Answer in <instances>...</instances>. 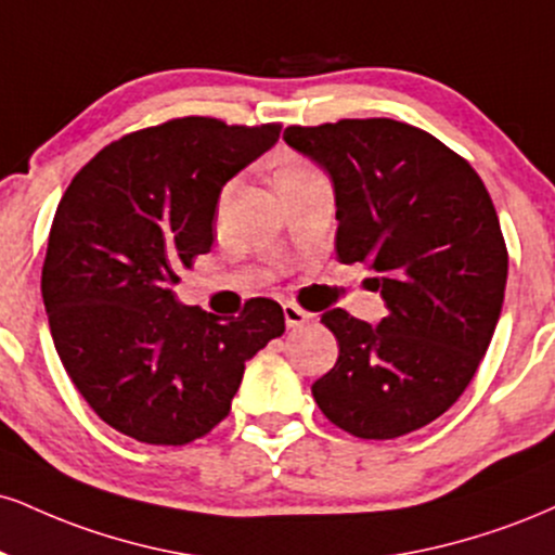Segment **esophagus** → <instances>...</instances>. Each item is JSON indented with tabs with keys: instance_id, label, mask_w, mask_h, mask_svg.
I'll list each match as a JSON object with an SVG mask.
<instances>
[{
	"instance_id": "1",
	"label": "esophagus",
	"mask_w": 555,
	"mask_h": 555,
	"mask_svg": "<svg viewBox=\"0 0 555 555\" xmlns=\"http://www.w3.org/2000/svg\"><path fill=\"white\" fill-rule=\"evenodd\" d=\"M284 320L286 328H302L305 323H310L312 312H307L302 305L297 302H284Z\"/></svg>"
}]
</instances>
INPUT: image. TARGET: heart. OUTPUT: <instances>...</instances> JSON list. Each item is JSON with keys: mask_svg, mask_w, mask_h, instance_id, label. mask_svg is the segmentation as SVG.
I'll return each instance as SVG.
<instances>
[{"mask_svg": "<svg viewBox=\"0 0 555 555\" xmlns=\"http://www.w3.org/2000/svg\"><path fill=\"white\" fill-rule=\"evenodd\" d=\"M302 170H310V165L302 163V159L292 157V159H286V163L282 165V170H279V176H286V172H302Z\"/></svg>", "mask_w": 555, "mask_h": 555, "instance_id": "b5f03b06", "label": "heart"}]
</instances>
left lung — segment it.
<instances>
[{
	"label": "left lung",
	"instance_id": "obj_1",
	"mask_svg": "<svg viewBox=\"0 0 555 555\" xmlns=\"http://www.w3.org/2000/svg\"><path fill=\"white\" fill-rule=\"evenodd\" d=\"M336 189V253L370 263L385 299L377 328L328 310L320 323L338 362L312 398L359 439H396L431 424L463 396L504 302L506 243L483 180L465 157L392 118L286 126Z\"/></svg>",
	"mask_w": 555,
	"mask_h": 555
}]
</instances>
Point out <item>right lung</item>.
Segmentation results:
<instances>
[{"label": "right lung", "instance_id": "obj_1", "mask_svg": "<svg viewBox=\"0 0 555 555\" xmlns=\"http://www.w3.org/2000/svg\"><path fill=\"white\" fill-rule=\"evenodd\" d=\"M282 124L172 118L126 133L72 178L41 271L53 346L90 409L144 444H189L230 413L245 362L284 333L273 299L219 318L176 302L211 250L222 185Z\"/></svg>", "mask_w": 555, "mask_h": 555}]
</instances>
